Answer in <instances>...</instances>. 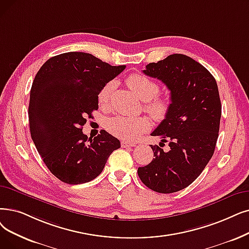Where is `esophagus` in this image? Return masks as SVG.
Listing matches in <instances>:
<instances>
[{"label":"esophagus","instance_id":"obj_1","mask_svg":"<svg viewBox=\"0 0 249 249\" xmlns=\"http://www.w3.org/2000/svg\"><path fill=\"white\" fill-rule=\"evenodd\" d=\"M122 147H129V146H135V143L133 142H121Z\"/></svg>","mask_w":249,"mask_h":249}]
</instances>
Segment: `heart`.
<instances>
[{"label":"heart","mask_w":249,"mask_h":249,"mask_svg":"<svg viewBox=\"0 0 249 249\" xmlns=\"http://www.w3.org/2000/svg\"><path fill=\"white\" fill-rule=\"evenodd\" d=\"M126 83L137 96L145 102V109L156 120H163L168 115L171 107V100L163 96H156L160 91V85L157 81L144 76L142 74L134 73L129 75ZM114 89V82H107L101 89L98 94V101L101 107L109 105L111 92ZM150 121L146 117L115 116L107 122V129L114 136L134 142L143 132L150 128Z\"/></svg>","instance_id":"b5f03b06"}]
</instances>
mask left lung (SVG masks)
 I'll return each instance as SVG.
<instances>
[{
    "label": "left lung",
    "mask_w": 249,
    "mask_h": 249,
    "mask_svg": "<svg viewBox=\"0 0 249 249\" xmlns=\"http://www.w3.org/2000/svg\"><path fill=\"white\" fill-rule=\"evenodd\" d=\"M143 73L171 91L170 111L151 133L170 149L150 145L155 159L137 173L149 189L173 193L189 186L213 155L222 113L218 85L208 69L182 53L149 63Z\"/></svg>",
    "instance_id": "8db88e82"
}]
</instances>
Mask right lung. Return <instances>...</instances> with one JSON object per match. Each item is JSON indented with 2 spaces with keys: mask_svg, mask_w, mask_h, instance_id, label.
<instances>
[{
  "mask_svg": "<svg viewBox=\"0 0 249 249\" xmlns=\"http://www.w3.org/2000/svg\"><path fill=\"white\" fill-rule=\"evenodd\" d=\"M126 68L82 52L49 59L36 73L28 107L31 138L42 160L59 180L82 184L98 177L120 142L102 130L83 134L86 116L99 109L103 86Z\"/></svg>",
  "mask_w": 249,
  "mask_h": 249,
  "instance_id": "1",
  "label": "right lung"
}]
</instances>
